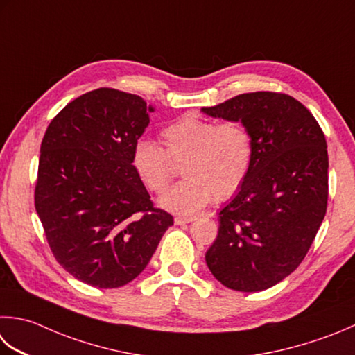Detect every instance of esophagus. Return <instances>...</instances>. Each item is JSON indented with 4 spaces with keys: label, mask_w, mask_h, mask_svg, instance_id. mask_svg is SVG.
I'll return each mask as SVG.
<instances>
[{
    "label": "esophagus",
    "mask_w": 355,
    "mask_h": 355,
    "mask_svg": "<svg viewBox=\"0 0 355 355\" xmlns=\"http://www.w3.org/2000/svg\"><path fill=\"white\" fill-rule=\"evenodd\" d=\"M173 221H175V225H186V223H191V221H193L192 217H175L173 218Z\"/></svg>",
    "instance_id": "1"
}]
</instances>
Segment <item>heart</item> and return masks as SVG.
<instances>
[{
  "label": "heart",
  "instance_id": "1",
  "mask_svg": "<svg viewBox=\"0 0 355 355\" xmlns=\"http://www.w3.org/2000/svg\"><path fill=\"white\" fill-rule=\"evenodd\" d=\"M166 149L140 138L132 149V169L150 192L162 193L182 163L183 182L159 198L171 212L189 215L215 200H227L246 182L252 166V135L240 121L217 123L198 114H184L162 132Z\"/></svg>",
  "mask_w": 355,
  "mask_h": 355
}]
</instances>
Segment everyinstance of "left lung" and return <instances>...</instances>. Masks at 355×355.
Returning a JSON list of instances; mask_svg holds the SVG:
<instances>
[{
	"label": "left lung",
	"instance_id": "1",
	"mask_svg": "<svg viewBox=\"0 0 355 355\" xmlns=\"http://www.w3.org/2000/svg\"><path fill=\"white\" fill-rule=\"evenodd\" d=\"M201 112L243 123L254 143L251 171L218 214L206 265L229 289L265 291L298 268L324 218V134L309 110L286 94H241Z\"/></svg>",
	"mask_w": 355,
	"mask_h": 355
}]
</instances>
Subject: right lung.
<instances>
[{
    "label": "right lung",
    "instance_id": "right-lung-1",
    "mask_svg": "<svg viewBox=\"0 0 355 355\" xmlns=\"http://www.w3.org/2000/svg\"><path fill=\"white\" fill-rule=\"evenodd\" d=\"M149 112L141 96L95 89L69 103L41 143L35 209L55 259L90 286L134 280L173 225L130 163Z\"/></svg>",
    "mask_w": 355,
    "mask_h": 355
}]
</instances>
